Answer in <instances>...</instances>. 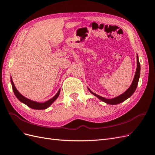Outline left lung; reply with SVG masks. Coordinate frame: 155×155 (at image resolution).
I'll list each match as a JSON object with an SVG mask.
<instances>
[{
	"instance_id": "8db88e82",
	"label": "left lung",
	"mask_w": 155,
	"mask_h": 155,
	"mask_svg": "<svg viewBox=\"0 0 155 155\" xmlns=\"http://www.w3.org/2000/svg\"><path fill=\"white\" fill-rule=\"evenodd\" d=\"M137 70H136L135 75H134V77L133 79V81L132 82V84H131L130 86L129 87V88L127 89V90L124 93H123L122 94H121L117 97H115L114 98H112V99H106L105 97H101L99 95L96 94L94 93L93 92H92L90 90V88H88L87 87L88 91H90V92L91 94H92L93 95H94L97 98H99V99L100 100H101L102 101H104V102L106 103V104H110V105L119 104H120V103L126 100L127 99H128L129 97H130L133 94V93L135 92L136 89H137V88L138 84V80H139L140 75V62H139L138 54L137 56Z\"/></svg>"
}]
</instances>
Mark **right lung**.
I'll return each mask as SVG.
<instances>
[{"label":"right lung","instance_id":"add662e5","mask_svg":"<svg viewBox=\"0 0 155 155\" xmlns=\"http://www.w3.org/2000/svg\"><path fill=\"white\" fill-rule=\"evenodd\" d=\"M11 83H12V88H13V92H14V94H15V96H16L17 99L19 100L21 102L23 103L24 104L26 105L28 107H30L31 109H36V110L46 109H47V108H48L56 100H57V98L59 96L60 91H61L59 89V91L58 92V93L56 94L52 98H51L50 100L46 101L45 102H43V103H39V102H37V101H35L31 100L30 99H28V98H26L24 96H22L21 94L17 90L16 87H15V85H14V83L13 82L12 78H11Z\"/></svg>","mask_w":155,"mask_h":155}]
</instances>
